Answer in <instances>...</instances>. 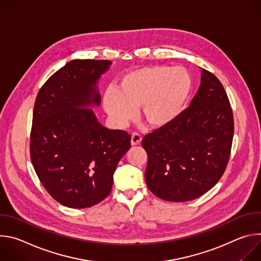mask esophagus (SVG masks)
Here are the masks:
<instances>
[{"label": "esophagus", "mask_w": 261, "mask_h": 261, "mask_svg": "<svg viewBox=\"0 0 261 261\" xmlns=\"http://www.w3.org/2000/svg\"><path fill=\"white\" fill-rule=\"evenodd\" d=\"M141 139H142V137H141V135L139 133L133 132L132 135H131V144L132 145H137V144H139L141 142Z\"/></svg>", "instance_id": "esophagus-1"}]
</instances>
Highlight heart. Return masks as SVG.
<instances>
[{
    "instance_id": "heart-1",
    "label": "heart",
    "mask_w": 261,
    "mask_h": 261,
    "mask_svg": "<svg viewBox=\"0 0 261 261\" xmlns=\"http://www.w3.org/2000/svg\"><path fill=\"white\" fill-rule=\"evenodd\" d=\"M192 90V77L182 67L145 66L127 72L117 89L108 88L103 106L111 122L124 127L136 114L152 128H163L180 115Z\"/></svg>"
}]
</instances>
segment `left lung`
Segmentation results:
<instances>
[{
  "label": "left lung",
  "instance_id": "obj_1",
  "mask_svg": "<svg viewBox=\"0 0 261 261\" xmlns=\"http://www.w3.org/2000/svg\"><path fill=\"white\" fill-rule=\"evenodd\" d=\"M233 115L221 82L205 69L190 106L171 124L142 139L147 154L145 181L157 197L195 199L219 181L229 161Z\"/></svg>",
  "mask_w": 261,
  "mask_h": 261
}]
</instances>
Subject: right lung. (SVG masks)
I'll return each mask as SVG.
<instances>
[{"label":"right lung","mask_w":261,"mask_h":261,"mask_svg":"<svg viewBox=\"0 0 261 261\" xmlns=\"http://www.w3.org/2000/svg\"><path fill=\"white\" fill-rule=\"evenodd\" d=\"M110 64L73 60L36 97L31 161L48 194L68 207H90L105 199L117 165L131 147L128 132L103 127L88 107L100 103L96 83Z\"/></svg>","instance_id":"right-lung-1"}]
</instances>
